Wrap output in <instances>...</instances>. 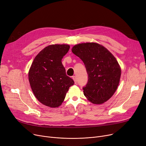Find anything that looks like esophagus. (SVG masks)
Instances as JSON below:
<instances>
[{"label":"esophagus","instance_id":"esophagus-1","mask_svg":"<svg viewBox=\"0 0 146 146\" xmlns=\"http://www.w3.org/2000/svg\"><path fill=\"white\" fill-rule=\"evenodd\" d=\"M72 79L74 80V82H75V84H76L77 83V80H76V76H74L72 77Z\"/></svg>","mask_w":146,"mask_h":146}]
</instances>
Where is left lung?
Returning <instances> with one entry per match:
<instances>
[{"mask_svg": "<svg viewBox=\"0 0 146 146\" xmlns=\"http://www.w3.org/2000/svg\"><path fill=\"white\" fill-rule=\"evenodd\" d=\"M72 52L85 64L88 80L84 94L94 104L106 102L117 88L121 75L118 62L105 47L95 42L78 44Z\"/></svg>", "mask_w": 146, "mask_h": 146, "instance_id": "obj_1", "label": "left lung"}]
</instances>
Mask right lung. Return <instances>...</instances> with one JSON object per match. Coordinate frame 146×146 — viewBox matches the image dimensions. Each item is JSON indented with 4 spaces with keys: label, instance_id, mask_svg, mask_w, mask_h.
Wrapping results in <instances>:
<instances>
[{
    "label": "right lung",
    "instance_id": "1",
    "mask_svg": "<svg viewBox=\"0 0 146 146\" xmlns=\"http://www.w3.org/2000/svg\"><path fill=\"white\" fill-rule=\"evenodd\" d=\"M70 48L66 44L50 45L37 55L31 65L29 80L33 92L47 106H60L69 88L74 84L61 62Z\"/></svg>",
    "mask_w": 146,
    "mask_h": 146
}]
</instances>
